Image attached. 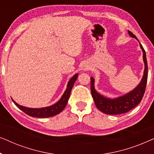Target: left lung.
Masks as SVG:
<instances>
[{
  "label": "left lung",
  "mask_w": 154,
  "mask_h": 154,
  "mask_svg": "<svg viewBox=\"0 0 154 154\" xmlns=\"http://www.w3.org/2000/svg\"><path fill=\"white\" fill-rule=\"evenodd\" d=\"M128 33L130 36L134 38L138 41L137 37L132 33L131 31H128ZM140 48L143 52V60L144 62V71L142 81L140 83L134 88L133 90L127 93L125 95L121 96L116 99L106 98L105 97L101 95L94 89V79L93 77L90 78L91 83V94L93 98L94 104L97 107L99 110L106 114L117 115L121 114L128 112L134 108L137 105L140 104L142 100L143 96L146 90L147 83V77H148V65H147L146 52L140 43Z\"/></svg>",
  "instance_id": "left-lung-1"
}]
</instances>
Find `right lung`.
I'll use <instances>...</instances> for the list:
<instances>
[{
    "instance_id": "right-lung-1",
    "label": "right lung",
    "mask_w": 154,
    "mask_h": 154,
    "mask_svg": "<svg viewBox=\"0 0 154 154\" xmlns=\"http://www.w3.org/2000/svg\"><path fill=\"white\" fill-rule=\"evenodd\" d=\"M78 75L79 74L76 73L70 79V81H69L68 85H67V88L66 90H65L64 93L63 94V95L60 100L58 101L56 104H54L52 106H48V107H44V108L41 109H33V108H28V107H25L21 105L18 104L17 103L14 102L12 100V102L14 103V104L18 107L20 110L24 111L25 113H26L27 115L30 116L32 117H36V118H48L53 116L58 113H60L63 109L65 108L66 105L68 102L69 97H70L71 91L72 90V88L74 84L75 81H76Z\"/></svg>"
}]
</instances>
